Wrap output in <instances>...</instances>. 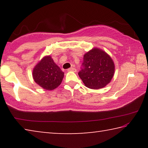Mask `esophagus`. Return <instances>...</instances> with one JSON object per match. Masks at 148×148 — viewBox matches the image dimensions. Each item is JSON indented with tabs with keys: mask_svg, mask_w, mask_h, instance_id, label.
Instances as JSON below:
<instances>
[{
	"mask_svg": "<svg viewBox=\"0 0 148 148\" xmlns=\"http://www.w3.org/2000/svg\"><path fill=\"white\" fill-rule=\"evenodd\" d=\"M67 71L68 72H70V71H72V72H76V70L75 68H74V67H71V68H69L67 69Z\"/></svg>",
	"mask_w": 148,
	"mask_h": 148,
	"instance_id": "esophagus-1",
	"label": "esophagus"
}]
</instances>
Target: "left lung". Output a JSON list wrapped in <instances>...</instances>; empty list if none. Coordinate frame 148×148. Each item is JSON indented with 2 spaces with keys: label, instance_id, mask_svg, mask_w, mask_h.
Returning a JSON list of instances; mask_svg holds the SVG:
<instances>
[{
  "label": "left lung",
  "instance_id": "8db88e82",
  "mask_svg": "<svg viewBox=\"0 0 148 148\" xmlns=\"http://www.w3.org/2000/svg\"><path fill=\"white\" fill-rule=\"evenodd\" d=\"M114 71V61L109 55L95 47L84 56L82 70L78 75L87 87L98 89L110 83Z\"/></svg>",
  "mask_w": 148,
  "mask_h": 148
}]
</instances>
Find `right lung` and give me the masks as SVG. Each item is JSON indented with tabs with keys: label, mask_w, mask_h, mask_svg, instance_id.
Masks as SVG:
<instances>
[{
	"label": "right lung",
	"mask_w": 148,
	"mask_h": 148,
	"mask_svg": "<svg viewBox=\"0 0 148 148\" xmlns=\"http://www.w3.org/2000/svg\"><path fill=\"white\" fill-rule=\"evenodd\" d=\"M34 82L46 90H53L61 84L64 72L55 63L50 56H45L33 69Z\"/></svg>",
	"instance_id": "obj_1"
}]
</instances>
